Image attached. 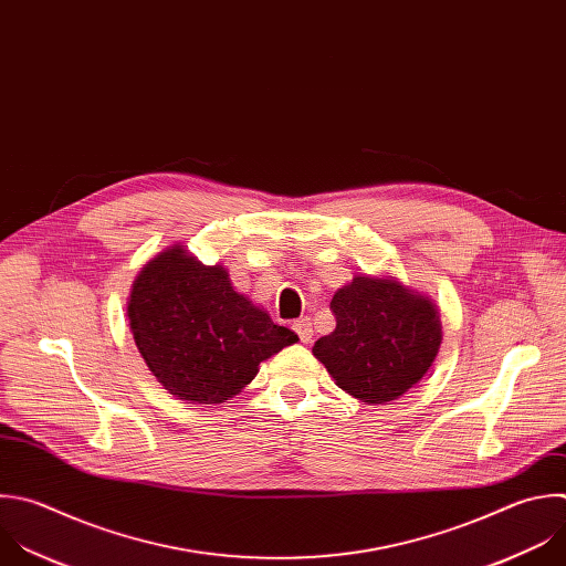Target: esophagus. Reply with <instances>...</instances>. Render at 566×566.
<instances>
[{"mask_svg": "<svg viewBox=\"0 0 566 566\" xmlns=\"http://www.w3.org/2000/svg\"><path fill=\"white\" fill-rule=\"evenodd\" d=\"M293 331L297 333V337H300L304 344H308V342H311V337H313V324H311V319H308V317H300V319H295V322H293Z\"/></svg>", "mask_w": 566, "mask_h": 566, "instance_id": "esophagus-1", "label": "esophagus"}]
</instances>
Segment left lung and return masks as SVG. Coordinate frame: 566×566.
I'll return each instance as SVG.
<instances>
[{
  "label": "left lung",
  "mask_w": 566,
  "mask_h": 566,
  "mask_svg": "<svg viewBox=\"0 0 566 566\" xmlns=\"http://www.w3.org/2000/svg\"><path fill=\"white\" fill-rule=\"evenodd\" d=\"M335 331L313 355L335 385L366 405H385L418 385L440 350L436 304L394 277L355 275L331 300Z\"/></svg>",
  "instance_id": "8db88e82"
}]
</instances>
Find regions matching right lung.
<instances>
[{
    "label": "right lung",
    "mask_w": 566,
    "mask_h": 566,
    "mask_svg": "<svg viewBox=\"0 0 566 566\" xmlns=\"http://www.w3.org/2000/svg\"><path fill=\"white\" fill-rule=\"evenodd\" d=\"M126 313L157 382L198 405L238 396L260 361L297 342L291 328L233 291L227 269L205 266L179 244L144 264Z\"/></svg>",
    "instance_id": "obj_1"
}]
</instances>
